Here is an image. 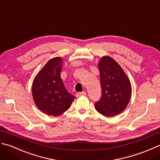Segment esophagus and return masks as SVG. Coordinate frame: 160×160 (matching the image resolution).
I'll return each instance as SVG.
<instances>
[{
	"label": "esophagus",
	"instance_id": "obj_1",
	"mask_svg": "<svg viewBox=\"0 0 160 160\" xmlns=\"http://www.w3.org/2000/svg\"><path fill=\"white\" fill-rule=\"evenodd\" d=\"M85 95H86V92H77L76 94L77 97H79L81 96H85Z\"/></svg>",
	"mask_w": 160,
	"mask_h": 160
}]
</instances>
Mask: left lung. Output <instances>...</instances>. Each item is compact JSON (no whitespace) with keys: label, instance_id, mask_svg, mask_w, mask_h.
Instances as JSON below:
<instances>
[{"label":"left lung","instance_id":"1","mask_svg":"<svg viewBox=\"0 0 160 160\" xmlns=\"http://www.w3.org/2000/svg\"><path fill=\"white\" fill-rule=\"evenodd\" d=\"M102 96L94 104L97 111L105 117L121 113L128 106L132 94L131 83L116 61L104 56L98 63Z\"/></svg>","mask_w":160,"mask_h":160}]
</instances>
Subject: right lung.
Returning <instances> with one entry per match:
<instances>
[{
	"label": "right lung",
	"instance_id": "add662e5",
	"mask_svg": "<svg viewBox=\"0 0 160 160\" xmlns=\"http://www.w3.org/2000/svg\"><path fill=\"white\" fill-rule=\"evenodd\" d=\"M63 58H51L36 75L32 96L38 108L49 116L57 117L70 107L75 99L67 91L61 78Z\"/></svg>",
	"mask_w": 160,
	"mask_h": 160
}]
</instances>
